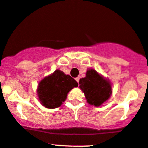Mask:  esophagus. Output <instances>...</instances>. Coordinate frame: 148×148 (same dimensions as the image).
Listing matches in <instances>:
<instances>
[{
  "label": "esophagus",
  "mask_w": 148,
  "mask_h": 148,
  "mask_svg": "<svg viewBox=\"0 0 148 148\" xmlns=\"http://www.w3.org/2000/svg\"><path fill=\"white\" fill-rule=\"evenodd\" d=\"M75 80L77 81V82H78V83H79V77H77V78L75 79Z\"/></svg>",
  "instance_id": "obj_1"
}]
</instances>
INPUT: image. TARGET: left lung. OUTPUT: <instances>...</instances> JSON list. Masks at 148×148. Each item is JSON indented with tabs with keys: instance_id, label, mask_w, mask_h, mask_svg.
I'll return each mask as SVG.
<instances>
[{
	"instance_id": "1",
	"label": "left lung",
	"mask_w": 148,
	"mask_h": 148,
	"mask_svg": "<svg viewBox=\"0 0 148 148\" xmlns=\"http://www.w3.org/2000/svg\"><path fill=\"white\" fill-rule=\"evenodd\" d=\"M79 84L87 102L95 106L101 105L111 95V84L94 69L86 71V77L80 79Z\"/></svg>"
}]
</instances>
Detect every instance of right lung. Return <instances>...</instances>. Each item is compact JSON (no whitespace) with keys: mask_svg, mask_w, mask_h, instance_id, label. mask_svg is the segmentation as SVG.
Here are the masks:
<instances>
[{"mask_svg":"<svg viewBox=\"0 0 148 148\" xmlns=\"http://www.w3.org/2000/svg\"><path fill=\"white\" fill-rule=\"evenodd\" d=\"M78 83L72 77L57 69L39 83L37 95L40 103L48 108L60 107L66 99L68 92Z\"/></svg>","mask_w":148,"mask_h":148,"instance_id":"obj_1","label":"right lung"}]
</instances>
